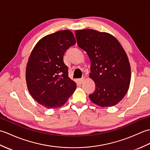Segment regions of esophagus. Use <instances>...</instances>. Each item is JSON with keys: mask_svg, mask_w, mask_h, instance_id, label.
Segmentation results:
<instances>
[{"mask_svg": "<svg viewBox=\"0 0 150 150\" xmlns=\"http://www.w3.org/2000/svg\"><path fill=\"white\" fill-rule=\"evenodd\" d=\"M85 81V77H82L81 79H80L79 80V82H80V83H82V82H83L84 81Z\"/></svg>", "mask_w": 150, "mask_h": 150, "instance_id": "34e87169", "label": "esophagus"}]
</instances>
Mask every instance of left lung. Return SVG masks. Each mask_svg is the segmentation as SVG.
Wrapping results in <instances>:
<instances>
[{
	"label": "left lung",
	"instance_id": "left-lung-1",
	"mask_svg": "<svg viewBox=\"0 0 150 150\" xmlns=\"http://www.w3.org/2000/svg\"><path fill=\"white\" fill-rule=\"evenodd\" d=\"M78 46L91 61L90 77L95 90L90 100L101 107L115 106L129 89L131 68L125 51L111 34L87 29L75 31Z\"/></svg>",
	"mask_w": 150,
	"mask_h": 150
}]
</instances>
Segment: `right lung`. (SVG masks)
Masks as SVG:
<instances>
[{
	"mask_svg": "<svg viewBox=\"0 0 150 150\" xmlns=\"http://www.w3.org/2000/svg\"><path fill=\"white\" fill-rule=\"evenodd\" d=\"M75 44L71 31L62 30L42 38L31 52L26 66V84L31 96L43 106H62L77 88L63 61L66 51Z\"/></svg>",
	"mask_w": 150,
	"mask_h": 150,
	"instance_id": "add662e5",
	"label": "right lung"
}]
</instances>
